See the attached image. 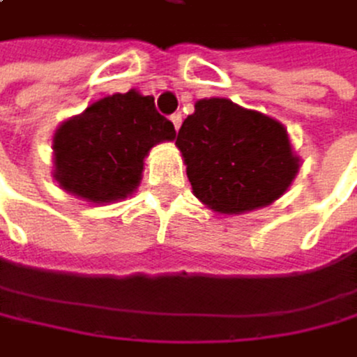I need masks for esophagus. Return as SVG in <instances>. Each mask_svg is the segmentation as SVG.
I'll return each mask as SVG.
<instances>
[{
  "label": "esophagus",
  "instance_id": "esophagus-1",
  "mask_svg": "<svg viewBox=\"0 0 357 357\" xmlns=\"http://www.w3.org/2000/svg\"><path fill=\"white\" fill-rule=\"evenodd\" d=\"M171 123H173L175 129H180V127H182V114H180V112L173 114V116H171Z\"/></svg>",
  "mask_w": 357,
  "mask_h": 357
}]
</instances>
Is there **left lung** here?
<instances>
[{"label":"left lung","instance_id":"1","mask_svg":"<svg viewBox=\"0 0 357 357\" xmlns=\"http://www.w3.org/2000/svg\"><path fill=\"white\" fill-rule=\"evenodd\" d=\"M195 197L222 215H241L279 199L301 162L287 129L228 98H202L175 138Z\"/></svg>","mask_w":357,"mask_h":357}]
</instances>
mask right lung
I'll list each match as a JSON object with an SVG mask.
<instances>
[{"label":"right lung","mask_w":357,"mask_h":357,"mask_svg":"<svg viewBox=\"0 0 357 357\" xmlns=\"http://www.w3.org/2000/svg\"><path fill=\"white\" fill-rule=\"evenodd\" d=\"M175 127L158 114L153 96L135 89L105 96L54 131V180L94 204L125 199L142 180L151 146L173 140Z\"/></svg>","instance_id":"right-lung-1"}]
</instances>
